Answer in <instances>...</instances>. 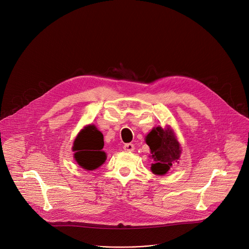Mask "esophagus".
<instances>
[{
    "instance_id": "obj_1",
    "label": "esophagus",
    "mask_w": 249,
    "mask_h": 249,
    "mask_svg": "<svg viewBox=\"0 0 249 249\" xmlns=\"http://www.w3.org/2000/svg\"><path fill=\"white\" fill-rule=\"evenodd\" d=\"M123 149H124V151L125 152H133L134 150H135V146L133 145V144H131V143H129V144H125L124 146H123Z\"/></svg>"
}]
</instances>
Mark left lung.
Segmentation results:
<instances>
[{"label":"left lung","instance_id":"8db88e82","mask_svg":"<svg viewBox=\"0 0 249 249\" xmlns=\"http://www.w3.org/2000/svg\"><path fill=\"white\" fill-rule=\"evenodd\" d=\"M146 143L150 147L152 158L155 160L151 166L153 173L163 175L170 169L172 163L179 162L180 144L169 127L166 129L160 126L155 127L147 135Z\"/></svg>","mask_w":249,"mask_h":249}]
</instances>
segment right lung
<instances>
[{
    "label": "right lung",
    "mask_w": 249,
    "mask_h": 249,
    "mask_svg": "<svg viewBox=\"0 0 249 249\" xmlns=\"http://www.w3.org/2000/svg\"><path fill=\"white\" fill-rule=\"evenodd\" d=\"M104 146L103 135L94 125H88L78 134L74 141V158L78 164L87 170L99 167L106 160L102 151Z\"/></svg>",
    "instance_id": "1"
}]
</instances>
